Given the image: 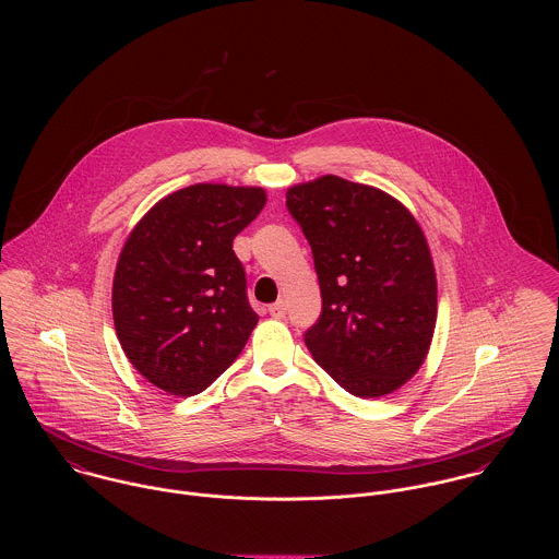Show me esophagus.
<instances>
[{"label": "esophagus", "mask_w": 559, "mask_h": 559, "mask_svg": "<svg viewBox=\"0 0 559 559\" xmlns=\"http://www.w3.org/2000/svg\"><path fill=\"white\" fill-rule=\"evenodd\" d=\"M269 314H271L273 319H284V317H286V304H284V301L273 304V306L269 308Z\"/></svg>", "instance_id": "1"}]
</instances>
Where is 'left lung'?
<instances>
[{
  "label": "left lung",
  "instance_id": "1",
  "mask_svg": "<svg viewBox=\"0 0 559 559\" xmlns=\"http://www.w3.org/2000/svg\"><path fill=\"white\" fill-rule=\"evenodd\" d=\"M312 247L322 312L306 331L320 368L348 394H392L421 366L437 280L413 215L381 189L322 176L286 193Z\"/></svg>",
  "mask_w": 559,
  "mask_h": 559
}]
</instances>
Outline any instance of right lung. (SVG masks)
Listing matches in <instances>:
<instances>
[{
	"label": "right lung",
	"mask_w": 559,
	"mask_h": 559,
	"mask_svg": "<svg viewBox=\"0 0 559 559\" xmlns=\"http://www.w3.org/2000/svg\"><path fill=\"white\" fill-rule=\"evenodd\" d=\"M258 187L191 185L135 226L114 277V324L129 361L174 396L228 370L258 314L233 240L262 211Z\"/></svg>",
	"instance_id": "add662e5"
}]
</instances>
